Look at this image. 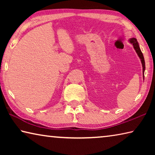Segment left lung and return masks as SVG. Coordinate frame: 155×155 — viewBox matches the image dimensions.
<instances>
[{"label":"left lung","instance_id":"left-lung-1","mask_svg":"<svg viewBox=\"0 0 155 155\" xmlns=\"http://www.w3.org/2000/svg\"><path fill=\"white\" fill-rule=\"evenodd\" d=\"M129 41H130V42L133 45V47H134L136 52H137L139 57H140V59H141V64H142V66H143V72L144 73V70H145V61H144L143 55L142 52H141V50L140 48V46H139L137 41L135 38H131V39H130ZM143 77H144V76H143Z\"/></svg>","mask_w":155,"mask_h":155}]
</instances>
